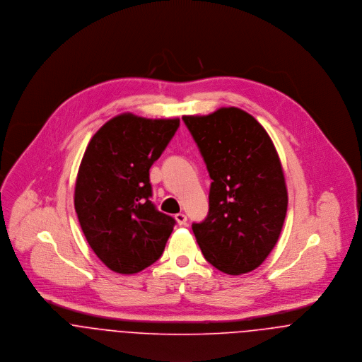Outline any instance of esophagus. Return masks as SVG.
Here are the masks:
<instances>
[{
	"mask_svg": "<svg viewBox=\"0 0 362 362\" xmlns=\"http://www.w3.org/2000/svg\"><path fill=\"white\" fill-rule=\"evenodd\" d=\"M175 219H176V222L182 226V225H186V222H187V216L185 215V214H176L175 215Z\"/></svg>",
	"mask_w": 362,
	"mask_h": 362,
	"instance_id": "34e87169",
	"label": "esophagus"
}]
</instances>
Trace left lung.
I'll list each match as a JSON object with an SVG mask.
<instances>
[{
    "instance_id": "1",
    "label": "left lung",
    "mask_w": 362,
    "mask_h": 362,
    "mask_svg": "<svg viewBox=\"0 0 362 362\" xmlns=\"http://www.w3.org/2000/svg\"><path fill=\"white\" fill-rule=\"evenodd\" d=\"M206 165L209 211L193 233L204 258L228 275L258 268L281 236L287 189L267 130L240 108L182 118Z\"/></svg>"
}]
</instances>
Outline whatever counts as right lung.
Segmentation results:
<instances>
[{"label":"right lung","instance_id":"add662e5","mask_svg":"<svg viewBox=\"0 0 362 362\" xmlns=\"http://www.w3.org/2000/svg\"><path fill=\"white\" fill-rule=\"evenodd\" d=\"M179 123L121 114L98 129L84 151L75 209L91 250L114 272L132 275L154 264L173 230L176 221L150 200V168Z\"/></svg>","mask_w":362,"mask_h":362}]
</instances>
